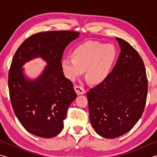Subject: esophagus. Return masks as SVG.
<instances>
[{
    "label": "esophagus",
    "mask_w": 157,
    "mask_h": 157,
    "mask_svg": "<svg viewBox=\"0 0 157 157\" xmlns=\"http://www.w3.org/2000/svg\"><path fill=\"white\" fill-rule=\"evenodd\" d=\"M75 90L77 93V94L78 95H82V94H85V89L82 87L80 85H75Z\"/></svg>",
    "instance_id": "obj_1"
}]
</instances>
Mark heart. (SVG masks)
<instances>
[{
	"label": "heart",
	"instance_id": "obj_1",
	"mask_svg": "<svg viewBox=\"0 0 157 157\" xmlns=\"http://www.w3.org/2000/svg\"><path fill=\"white\" fill-rule=\"evenodd\" d=\"M73 58L65 57L62 68L71 80L81 76L86 70V78L93 84L104 82L109 76L117 57V50L112 44L89 41L75 48Z\"/></svg>",
	"mask_w": 157,
	"mask_h": 157
}]
</instances>
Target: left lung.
I'll return each mask as SVG.
<instances>
[{
    "instance_id": "obj_1",
    "label": "left lung",
    "mask_w": 157,
    "mask_h": 157,
    "mask_svg": "<svg viewBox=\"0 0 157 157\" xmlns=\"http://www.w3.org/2000/svg\"><path fill=\"white\" fill-rule=\"evenodd\" d=\"M116 39L121 53L112 72L86 93L91 125L106 139L121 136L134 127L143 113L147 95L142 58L126 41Z\"/></svg>"
}]
</instances>
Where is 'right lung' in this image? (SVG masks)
Wrapping results in <instances>:
<instances>
[{
    "instance_id": "right-lung-1",
    "label": "right lung",
    "mask_w": 157,
    "mask_h": 157,
    "mask_svg": "<svg viewBox=\"0 0 157 157\" xmlns=\"http://www.w3.org/2000/svg\"><path fill=\"white\" fill-rule=\"evenodd\" d=\"M79 34L69 30L36 33L21 44L13 57L8 75L12 106L23 127L35 136L52 138L59 134L69 105L77 98L61 60L66 47ZM38 56L48 65L39 78L30 81L21 67Z\"/></svg>"
}]
</instances>
